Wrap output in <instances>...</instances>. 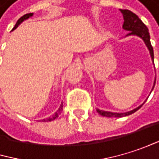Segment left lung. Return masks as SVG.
Listing matches in <instances>:
<instances>
[{
	"instance_id": "left-lung-1",
	"label": "left lung",
	"mask_w": 159,
	"mask_h": 159,
	"mask_svg": "<svg viewBox=\"0 0 159 159\" xmlns=\"http://www.w3.org/2000/svg\"><path fill=\"white\" fill-rule=\"evenodd\" d=\"M120 12L122 13L123 15V17H124V24H123V29L127 31H129L126 37L128 36H131V35H135V36H138L140 37L145 43V45L147 46L148 50H149V53H150V56H151V58H152V61L154 62V50H153V47L151 45V42H150V35H149V31H148V29L147 27L143 24V22L139 18V16L137 15H135L134 13H132L131 11L129 10H122L120 9ZM155 84H156V79L154 81V85H153V88H152V90L154 89V87H155ZM151 90V92H152ZM150 92V93H151ZM143 102V103H144ZM143 104H141L140 106H138L137 108L129 111V112H126V113H114V112H109V111H103V110H100L97 108V112L101 115V116H106V117H123V116H129L133 113H135L136 111H138L142 106Z\"/></svg>"
}]
</instances>
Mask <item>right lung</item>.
<instances>
[{"label":"right lung","mask_w":159,"mask_h":159,"mask_svg":"<svg viewBox=\"0 0 159 159\" xmlns=\"http://www.w3.org/2000/svg\"><path fill=\"white\" fill-rule=\"evenodd\" d=\"M33 16V13H30V14H26V15H24L23 16H21L18 20H17V22L16 23V25H15V27L13 28V30H16L23 21H25V20H27V19H29L30 17H31ZM62 109H63V103L61 102V104H60V106H59V108L57 109V111L54 114V115H52V116H50V117H48V118H45V119H43V121H46V122H48V121H52V120H55L59 115H60V113H61V111H62Z\"/></svg>","instance_id":"1"}]
</instances>
